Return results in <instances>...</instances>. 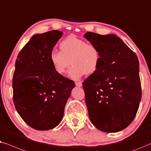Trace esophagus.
<instances>
[{
    "label": "esophagus",
    "instance_id": "1",
    "mask_svg": "<svg viewBox=\"0 0 151 151\" xmlns=\"http://www.w3.org/2000/svg\"><path fill=\"white\" fill-rule=\"evenodd\" d=\"M75 85L77 87H81L82 86V83L81 82H75Z\"/></svg>",
    "mask_w": 151,
    "mask_h": 151
}]
</instances>
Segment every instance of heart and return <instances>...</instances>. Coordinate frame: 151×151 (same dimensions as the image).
<instances>
[{"mask_svg":"<svg viewBox=\"0 0 151 151\" xmlns=\"http://www.w3.org/2000/svg\"><path fill=\"white\" fill-rule=\"evenodd\" d=\"M61 51L52 50L50 60L57 73H65L70 63L69 76L78 79L85 74L94 73L99 65L101 55L98 48L86 41L70 36L60 44ZM71 61L70 62V61Z\"/></svg>","mask_w":151,"mask_h":151,"instance_id":"heart-1","label":"heart"}]
</instances>
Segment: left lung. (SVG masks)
<instances>
[{
	"label": "left lung",
	"instance_id": "obj_1",
	"mask_svg": "<svg viewBox=\"0 0 151 151\" xmlns=\"http://www.w3.org/2000/svg\"><path fill=\"white\" fill-rule=\"evenodd\" d=\"M101 59L96 70L83 83L90 121L99 130L116 133L135 118L142 97L136 54L114 34L88 32Z\"/></svg>",
	"mask_w": 151,
	"mask_h": 151
}]
</instances>
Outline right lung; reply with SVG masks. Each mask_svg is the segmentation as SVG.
I'll use <instances>...</instances> for the list:
<instances>
[{
    "label": "right lung",
    "mask_w": 151,
    "mask_h": 151,
    "mask_svg": "<svg viewBox=\"0 0 151 151\" xmlns=\"http://www.w3.org/2000/svg\"><path fill=\"white\" fill-rule=\"evenodd\" d=\"M63 32L50 31L33 35L19 52L13 76L16 109L29 126L39 131L56 127L75 83L57 73L50 54Z\"/></svg>",
    "instance_id": "obj_1"
}]
</instances>
